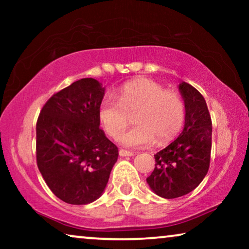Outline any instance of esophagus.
Masks as SVG:
<instances>
[{
	"label": "esophagus",
	"instance_id": "1",
	"mask_svg": "<svg viewBox=\"0 0 249 249\" xmlns=\"http://www.w3.org/2000/svg\"><path fill=\"white\" fill-rule=\"evenodd\" d=\"M119 155L122 156V158H125V156H132L134 155V153L129 152V151H124V149H120V151H119Z\"/></svg>",
	"mask_w": 249,
	"mask_h": 249
}]
</instances>
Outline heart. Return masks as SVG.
Wrapping results in <instances>:
<instances>
[{
	"label": "heart",
	"instance_id": "1",
	"mask_svg": "<svg viewBox=\"0 0 249 249\" xmlns=\"http://www.w3.org/2000/svg\"><path fill=\"white\" fill-rule=\"evenodd\" d=\"M135 114L137 124L120 138L125 147H146L171 142L181 130L186 110L181 98L165 91L149 79H136L119 89L118 100L105 97L98 107V119L105 132L119 138Z\"/></svg>",
	"mask_w": 249,
	"mask_h": 249
}]
</instances>
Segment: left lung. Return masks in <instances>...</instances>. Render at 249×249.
Masks as SVG:
<instances>
[{
    "mask_svg": "<svg viewBox=\"0 0 249 249\" xmlns=\"http://www.w3.org/2000/svg\"><path fill=\"white\" fill-rule=\"evenodd\" d=\"M185 102V124L179 137L156 153L155 168L146 179L156 195L171 199L193 192L210 168L212 121L206 102L196 88L179 84Z\"/></svg>",
    "mask_w": 249,
    "mask_h": 249,
    "instance_id": "obj_1",
    "label": "left lung"
}]
</instances>
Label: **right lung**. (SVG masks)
<instances>
[{"mask_svg":"<svg viewBox=\"0 0 249 249\" xmlns=\"http://www.w3.org/2000/svg\"><path fill=\"white\" fill-rule=\"evenodd\" d=\"M105 87L94 78L74 81L44 105L36 124L39 172L57 198L86 205L100 198L118 147L100 128Z\"/></svg>","mask_w":249,"mask_h":249,"instance_id":"1","label":"right lung"}]
</instances>
